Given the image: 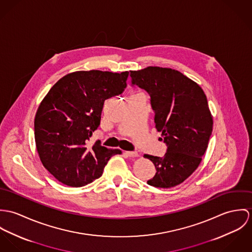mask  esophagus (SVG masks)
I'll list each match as a JSON object with an SVG mask.
<instances>
[{"instance_id": "34e87169", "label": "esophagus", "mask_w": 252, "mask_h": 252, "mask_svg": "<svg viewBox=\"0 0 252 252\" xmlns=\"http://www.w3.org/2000/svg\"><path fill=\"white\" fill-rule=\"evenodd\" d=\"M125 154H126L127 157H129V158L138 157V153H137V152H126Z\"/></svg>"}]
</instances>
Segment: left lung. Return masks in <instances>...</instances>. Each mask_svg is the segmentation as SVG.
I'll list each match as a JSON object with an SVG mask.
<instances>
[{
    "label": "left lung",
    "instance_id": "left-lung-1",
    "mask_svg": "<svg viewBox=\"0 0 252 252\" xmlns=\"http://www.w3.org/2000/svg\"><path fill=\"white\" fill-rule=\"evenodd\" d=\"M131 86L151 96L158 131L167 146L164 157L144 155L157 173L147 183L169 189L182 184L199 166L213 131V117L205 93L182 72L149 66L130 71Z\"/></svg>",
    "mask_w": 252,
    "mask_h": 252
}]
</instances>
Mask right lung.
Masks as SVG:
<instances>
[{
  "instance_id": "add662e5",
  "label": "right lung",
  "mask_w": 252,
  "mask_h": 252,
  "mask_svg": "<svg viewBox=\"0 0 252 252\" xmlns=\"http://www.w3.org/2000/svg\"><path fill=\"white\" fill-rule=\"evenodd\" d=\"M128 71H76L61 78L41 101L34 118L39 158L59 182L78 188L102 175L111 157L121 155L95 142L88 145L100 125L105 99L126 88Z\"/></svg>"
}]
</instances>
